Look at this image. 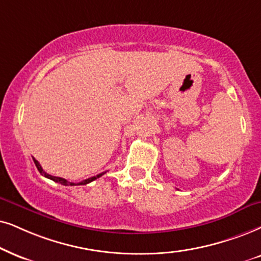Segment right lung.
<instances>
[{
    "label": "right lung",
    "instance_id": "obj_1",
    "mask_svg": "<svg viewBox=\"0 0 261 261\" xmlns=\"http://www.w3.org/2000/svg\"><path fill=\"white\" fill-rule=\"evenodd\" d=\"M34 163H35L36 167H37V170L39 171V173H41L42 176L47 177V178H49V179L54 180V182H57V183H60V184H62V186H85V184H88V183L92 182V180L97 179V178H100L101 176H103V174L106 173V172L98 173L97 176L90 177V178H88V179L82 180V182H79V183H77V184H74V183H72V182H68V180H66L65 178H61V177H55V176H51V174H49V173H47V172H44V171H43V169H42V166H41V165H39V163H38L37 160L35 159V158H34Z\"/></svg>",
    "mask_w": 261,
    "mask_h": 261
}]
</instances>
